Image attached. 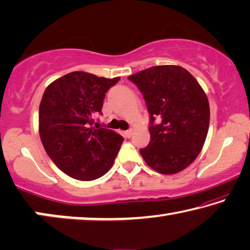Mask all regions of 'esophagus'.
<instances>
[{"instance_id": "1", "label": "esophagus", "mask_w": 250, "mask_h": 250, "mask_svg": "<svg viewBox=\"0 0 250 250\" xmlns=\"http://www.w3.org/2000/svg\"><path fill=\"white\" fill-rule=\"evenodd\" d=\"M124 135L126 137H131L133 135V131H132V129H127V131L124 132Z\"/></svg>"}]
</instances>
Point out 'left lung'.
Listing matches in <instances>:
<instances>
[{"label": "left lung", "instance_id": "1", "mask_svg": "<svg viewBox=\"0 0 250 250\" xmlns=\"http://www.w3.org/2000/svg\"><path fill=\"white\" fill-rule=\"evenodd\" d=\"M143 93L151 140L140 150L155 171L173 175L187 168L204 146L209 104L200 83L177 65H159L128 77Z\"/></svg>", "mask_w": 250, "mask_h": 250}]
</instances>
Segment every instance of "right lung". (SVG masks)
Returning <instances> with one entry per match:
<instances>
[{
  "label": "right lung",
  "mask_w": 250,
  "mask_h": 250,
  "mask_svg": "<svg viewBox=\"0 0 250 250\" xmlns=\"http://www.w3.org/2000/svg\"><path fill=\"white\" fill-rule=\"evenodd\" d=\"M119 78L71 72L47 86L39 106V135L52 161L72 178L89 182L113 167L124 139L93 127L104 95Z\"/></svg>",
  "instance_id": "add662e5"
}]
</instances>
